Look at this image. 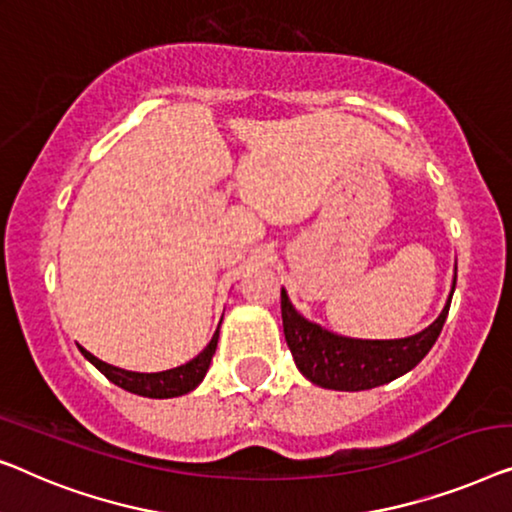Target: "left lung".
I'll use <instances>...</instances> for the list:
<instances>
[{
    "instance_id": "8db88e82",
    "label": "left lung",
    "mask_w": 512,
    "mask_h": 512,
    "mask_svg": "<svg viewBox=\"0 0 512 512\" xmlns=\"http://www.w3.org/2000/svg\"><path fill=\"white\" fill-rule=\"evenodd\" d=\"M455 292V283H452ZM452 292L441 315L420 334L392 341H364L331 334L304 315L294 311L285 290H280V311H283V331L294 364L311 383L327 390L359 392L385 385L403 376L422 362L424 355L436 343L448 318Z\"/></svg>"
}]
</instances>
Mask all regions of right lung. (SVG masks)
<instances>
[{"mask_svg":"<svg viewBox=\"0 0 512 512\" xmlns=\"http://www.w3.org/2000/svg\"><path fill=\"white\" fill-rule=\"evenodd\" d=\"M218 336H220V327L215 329L211 343H208L197 357L190 359V362L183 366H176V369L160 371V373L125 371V369H118V366L102 362V359H97L85 348H81V352L90 364H95L97 369L111 380V383L122 387V390L139 394V397H148V399H171V397H181V394L192 392L194 387L204 380L208 366H211V359L215 355V348H218Z\"/></svg>","mask_w":512,"mask_h":512,"instance_id":"add662e5","label":"right lung"}]
</instances>
